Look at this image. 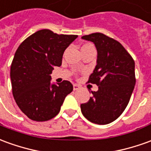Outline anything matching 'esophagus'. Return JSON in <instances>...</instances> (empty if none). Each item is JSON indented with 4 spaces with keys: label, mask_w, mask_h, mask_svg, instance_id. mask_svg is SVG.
<instances>
[{
    "label": "esophagus",
    "mask_w": 151,
    "mask_h": 151,
    "mask_svg": "<svg viewBox=\"0 0 151 151\" xmlns=\"http://www.w3.org/2000/svg\"><path fill=\"white\" fill-rule=\"evenodd\" d=\"M81 88V86L78 85V84H73V90L77 91Z\"/></svg>",
    "instance_id": "obj_1"
}]
</instances>
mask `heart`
<instances>
[{
  "mask_svg": "<svg viewBox=\"0 0 151 151\" xmlns=\"http://www.w3.org/2000/svg\"><path fill=\"white\" fill-rule=\"evenodd\" d=\"M91 46V45H86V46H83V47H84V46Z\"/></svg>",
  "mask_w": 151,
  "mask_h": 151,
  "instance_id": "obj_1",
  "label": "heart"
}]
</instances>
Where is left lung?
<instances>
[{"mask_svg": "<svg viewBox=\"0 0 151 151\" xmlns=\"http://www.w3.org/2000/svg\"><path fill=\"white\" fill-rule=\"evenodd\" d=\"M82 38L93 42L97 50L96 65L88 83L96 84L97 91L81 105L83 116L90 122L105 125L119 117L127 107L136 84L135 62L119 42L101 32Z\"/></svg>", "mask_w": 151, "mask_h": 151, "instance_id": "8db88e82", "label": "left lung"}]
</instances>
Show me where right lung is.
<instances>
[{"label":"right lung","instance_id":"obj_1","mask_svg":"<svg viewBox=\"0 0 151 151\" xmlns=\"http://www.w3.org/2000/svg\"><path fill=\"white\" fill-rule=\"evenodd\" d=\"M77 37L42 29L25 39L17 49L10 66L12 92L19 108L30 119H53L73 91L68 81L50 83V74L55 66H60L65 50Z\"/></svg>","mask_w":151,"mask_h":151}]
</instances>
